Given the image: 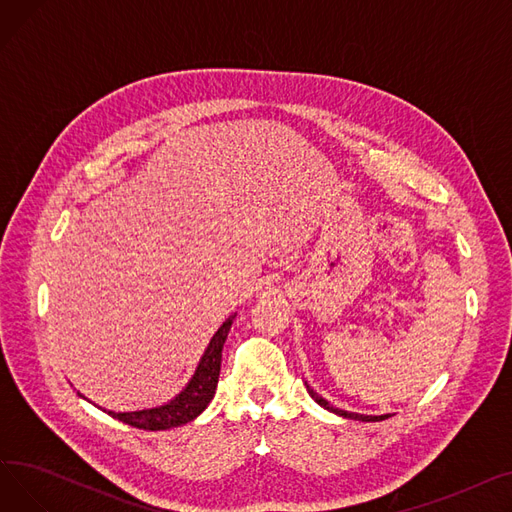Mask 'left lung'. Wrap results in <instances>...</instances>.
Segmentation results:
<instances>
[{"mask_svg": "<svg viewBox=\"0 0 512 512\" xmlns=\"http://www.w3.org/2000/svg\"><path fill=\"white\" fill-rule=\"evenodd\" d=\"M307 386V392H309V396L317 402L319 407H324V409H328L330 413H336V415H340V417H344V419H357V421H384V419H388L390 415H361V413H348V411H342V409H336V407H332L330 402L326 400V398H321L309 384H305Z\"/></svg>", "mask_w": 512, "mask_h": 512, "instance_id": "1", "label": "left lung"}]
</instances>
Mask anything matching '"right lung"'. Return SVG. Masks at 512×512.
Wrapping results in <instances>:
<instances>
[{"mask_svg": "<svg viewBox=\"0 0 512 512\" xmlns=\"http://www.w3.org/2000/svg\"><path fill=\"white\" fill-rule=\"evenodd\" d=\"M234 317L236 313L230 315L220 326V330L213 334V338L209 340V346L205 348V353L193 373V378L188 380L182 392L174 396L170 402H166V405L143 409V411H128V413H116V411H105V413L122 423L145 429V432L172 429L199 417L211 402L215 388H218L220 367H222V348L232 328Z\"/></svg>", "mask_w": 512, "mask_h": 512, "instance_id": "obj_1", "label": "right lung"}]
</instances>
